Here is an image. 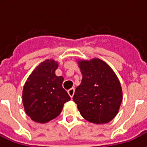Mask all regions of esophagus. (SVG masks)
<instances>
[{"instance_id":"1","label":"esophagus","mask_w":147,"mask_h":147,"mask_svg":"<svg viewBox=\"0 0 147 147\" xmlns=\"http://www.w3.org/2000/svg\"><path fill=\"white\" fill-rule=\"evenodd\" d=\"M67 92H68V94H69V96L72 98L74 96V93H75V88H71V89H69V90L67 91Z\"/></svg>"}]
</instances>
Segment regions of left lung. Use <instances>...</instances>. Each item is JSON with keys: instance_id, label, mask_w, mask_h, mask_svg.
Masks as SVG:
<instances>
[{"instance_id": "8db88e82", "label": "left lung", "mask_w": 147, "mask_h": 147, "mask_svg": "<svg viewBox=\"0 0 147 147\" xmlns=\"http://www.w3.org/2000/svg\"><path fill=\"white\" fill-rule=\"evenodd\" d=\"M83 75L73 100L81 116L95 124L109 122L119 111L122 90L111 67L99 59L79 60Z\"/></svg>"}]
</instances>
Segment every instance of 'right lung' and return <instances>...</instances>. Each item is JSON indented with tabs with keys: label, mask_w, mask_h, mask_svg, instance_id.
<instances>
[{
	"label": "right lung",
	"mask_w": 147,
	"mask_h": 147,
	"mask_svg": "<svg viewBox=\"0 0 147 147\" xmlns=\"http://www.w3.org/2000/svg\"><path fill=\"white\" fill-rule=\"evenodd\" d=\"M59 64L47 59L37 66L25 83L22 102L25 111L34 121L47 123L60 114L71 97L63 88V76H57Z\"/></svg>",
	"instance_id": "right-lung-1"
}]
</instances>
